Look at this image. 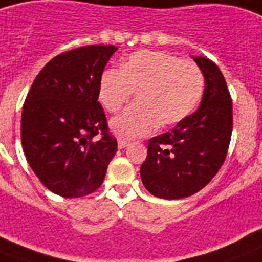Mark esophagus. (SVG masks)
I'll use <instances>...</instances> for the list:
<instances>
[{
    "mask_svg": "<svg viewBox=\"0 0 262 262\" xmlns=\"http://www.w3.org/2000/svg\"><path fill=\"white\" fill-rule=\"evenodd\" d=\"M117 145H118V149H125L127 145H129V142L125 141V140H118Z\"/></svg>",
    "mask_w": 262,
    "mask_h": 262,
    "instance_id": "obj_1",
    "label": "esophagus"
}]
</instances>
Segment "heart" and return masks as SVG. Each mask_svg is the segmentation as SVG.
<instances>
[{
  "instance_id": "obj_1",
  "label": "heart",
  "mask_w": 262,
  "mask_h": 262,
  "mask_svg": "<svg viewBox=\"0 0 262 262\" xmlns=\"http://www.w3.org/2000/svg\"><path fill=\"white\" fill-rule=\"evenodd\" d=\"M205 78L192 60L165 52L132 53L120 69H106L98 83V100L111 113L121 111L137 93V105L112 118L111 129L122 140L148 136L158 125L173 126L194 112Z\"/></svg>"
}]
</instances>
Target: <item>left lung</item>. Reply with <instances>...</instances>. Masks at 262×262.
Listing matches in <instances>:
<instances>
[{
    "label": "left lung",
    "mask_w": 262,
    "mask_h": 262,
    "mask_svg": "<svg viewBox=\"0 0 262 262\" xmlns=\"http://www.w3.org/2000/svg\"><path fill=\"white\" fill-rule=\"evenodd\" d=\"M205 78L201 105L170 132L150 138L142 184L156 197L184 199L201 190L223 166L233 129V105L221 70L193 57Z\"/></svg>",
    "instance_id": "1"
}]
</instances>
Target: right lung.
Masks as SVG:
<instances>
[{
	"mask_svg": "<svg viewBox=\"0 0 262 262\" xmlns=\"http://www.w3.org/2000/svg\"><path fill=\"white\" fill-rule=\"evenodd\" d=\"M118 48L88 45L61 53L33 81L21 117V142L30 168L50 192L74 199L102 184L117 151L98 83Z\"/></svg>",
	"mask_w": 262,
	"mask_h": 262,
	"instance_id": "add662e5",
	"label": "right lung"
}]
</instances>
